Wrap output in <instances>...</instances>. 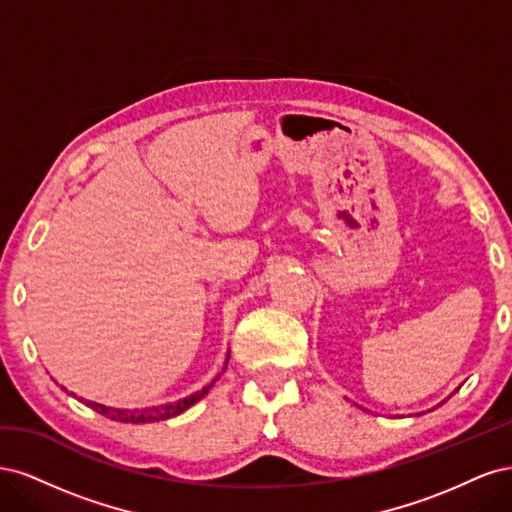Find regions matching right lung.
<instances>
[{
    "instance_id": "add662e5",
    "label": "right lung",
    "mask_w": 512,
    "mask_h": 512,
    "mask_svg": "<svg viewBox=\"0 0 512 512\" xmlns=\"http://www.w3.org/2000/svg\"><path fill=\"white\" fill-rule=\"evenodd\" d=\"M211 386H213V382L209 386H205L203 391H198V393L185 397V399H179V401H175V404L156 406V408H143V410H117V408H108V406H102V404H94V401H85V404L89 408H94L98 414L111 418V421H119V423H153V421H166V418H173V416L185 412L190 406H194L198 399H203L209 393Z\"/></svg>"
}]
</instances>
